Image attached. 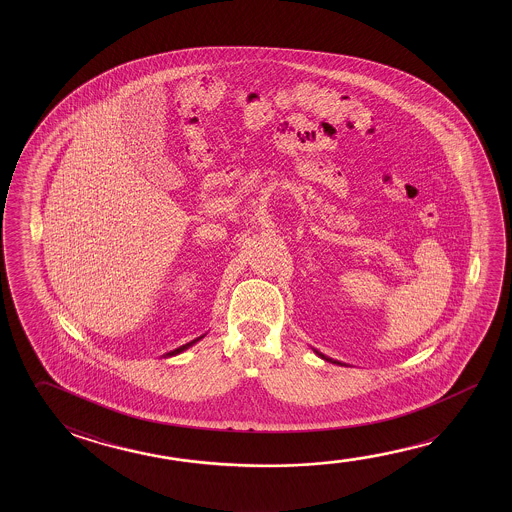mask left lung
Returning <instances> with one entry per match:
<instances>
[{"label": "left lung", "instance_id": "left-lung-1", "mask_svg": "<svg viewBox=\"0 0 512 512\" xmlns=\"http://www.w3.org/2000/svg\"><path fill=\"white\" fill-rule=\"evenodd\" d=\"M314 352L318 353L319 357L323 359V361L332 362V364H341L339 361H334V359H330L327 355H323V353H319L318 350H314Z\"/></svg>", "mask_w": 512, "mask_h": 512}]
</instances>
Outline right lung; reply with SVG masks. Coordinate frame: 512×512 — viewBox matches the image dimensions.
<instances>
[{
	"label": "right lung",
	"mask_w": 512,
	"mask_h": 512,
	"mask_svg": "<svg viewBox=\"0 0 512 512\" xmlns=\"http://www.w3.org/2000/svg\"><path fill=\"white\" fill-rule=\"evenodd\" d=\"M202 337H198V339H193L191 343L184 344V346H180V348H176V350H173V352L166 353V355H168V357H171V355H178V353H182L184 352V350H187L189 346H193L194 343H198V341H200Z\"/></svg>",
	"instance_id": "right-lung-1"
}]
</instances>
